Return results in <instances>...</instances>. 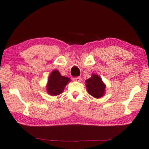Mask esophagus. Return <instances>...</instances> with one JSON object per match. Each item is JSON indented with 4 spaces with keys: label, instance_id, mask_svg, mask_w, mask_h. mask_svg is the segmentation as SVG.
<instances>
[{
    "label": "esophagus",
    "instance_id": "esophagus-1",
    "mask_svg": "<svg viewBox=\"0 0 149 149\" xmlns=\"http://www.w3.org/2000/svg\"><path fill=\"white\" fill-rule=\"evenodd\" d=\"M81 77H75L74 78V81L76 82H81Z\"/></svg>",
    "mask_w": 149,
    "mask_h": 149
}]
</instances>
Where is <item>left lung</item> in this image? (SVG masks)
I'll return each instance as SVG.
<instances>
[{
  "instance_id": "1",
  "label": "left lung",
  "mask_w": 149,
  "mask_h": 149,
  "mask_svg": "<svg viewBox=\"0 0 149 149\" xmlns=\"http://www.w3.org/2000/svg\"><path fill=\"white\" fill-rule=\"evenodd\" d=\"M91 77L86 80V86L88 93L96 98L104 95L106 86L98 75L93 74Z\"/></svg>"
}]
</instances>
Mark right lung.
I'll return each mask as SVG.
<instances>
[{"label": "right lung", "instance_id": "add662e5", "mask_svg": "<svg viewBox=\"0 0 149 149\" xmlns=\"http://www.w3.org/2000/svg\"><path fill=\"white\" fill-rule=\"evenodd\" d=\"M70 81V79L62 76L57 70L51 72L46 86V90L49 95L56 96L63 93L65 87Z\"/></svg>", "mask_w": 149, "mask_h": 149}]
</instances>
